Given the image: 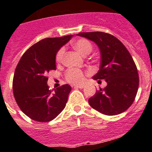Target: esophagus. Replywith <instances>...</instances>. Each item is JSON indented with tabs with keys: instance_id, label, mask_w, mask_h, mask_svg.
I'll list each match as a JSON object with an SVG mask.
<instances>
[{
	"instance_id": "obj_1",
	"label": "esophagus",
	"mask_w": 152,
	"mask_h": 152,
	"mask_svg": "<svg viewBox=\"0 0 152 152\" xmlns=\"http://www.w3.org/2000/svg\"><path fill=\"white\" fill-rule=\"evenodd\" d=\"M84 85H75V88H84Z\"/></svg>"
}]
</instances>
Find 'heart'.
<instances>
[{
	"mask_svg": "<svg viewBox=\"0 0 152 152\" xmlns=\"http://www.w3.org/2000/svg\"><path fill=\"white\" fill-rule=\"evenodd\" d=\"M73 47L80 53L81 55L86 56L89 54L92 50V44L90 41L86 39H79L75 40L72 42ZM65 49L61 47L56 54V62L57 64H61L63 61L64 56ZM65 78L68 82L72 84H80L84 81V73L83 71L77 68H69L65 74Z\"/></svg>",
	"mask_w": 152,
	"mask_h": 152,
	"instance_id": "b5f03b06",
	"label": "heart"
}]
</instances>
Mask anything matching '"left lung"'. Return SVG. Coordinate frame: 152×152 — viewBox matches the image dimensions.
Segmentation results:
<instances>
[{
	"label": "left lung",
	"instance_id": "1",
	"mask_svg": "<svg viewBox=\"0 0 152 152\" xmlns=\"http://www.w3.org/2000/svg\"><path fill=\"white\" fill-rule=\"evenodd\" d=\"M77 35L93 41L99 46L100 68L93 79H104L107 82L105 88H100L90 98L88 103L105 115L122 113L132 105L138 89V72L132 56L118 39L109 33L91 32Z\"/></svg>",
	"mask_w": 152,
	"mask_h": 152
}]
</instances>
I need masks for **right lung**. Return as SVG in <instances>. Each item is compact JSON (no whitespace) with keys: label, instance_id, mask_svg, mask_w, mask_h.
<instances>
[{"label":"right lung","instance_id":"1","mask_svg":"<svg viewBox=\"0 0 152 152\" xmlns=\"http://www.w3.org/2000/svg\"><path fill=\"white\" fill-rule=\"evenodd\" d=\"M72 36L40 40L25 52L18 64L12 84L14 96L21 110L32 120L49 122L66 106L71 87L64 85L53 92L46 75L56 70V53Z\"/></svg>","mask_w":152,"mask_h":152}]
</instances>
